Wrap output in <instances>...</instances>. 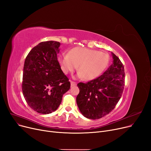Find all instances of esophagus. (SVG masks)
Segmentation results:
<instances>
[{
    "label": "esophagus",
    "instance_id": "obj_1",
    "mask_svg": "<svg viewBox=\"0 0 151 151\" xmlns=\"http://www.w3.org/2000/svg\"><path fill=\"white\" fill-rule=\"evenodd\" d=\"M70 84H71V87L75 86L76 85V82H74V81H70Z\"/></svg>",
    "mask_w": 151,
    "mask_h": 151
}]
</instances>
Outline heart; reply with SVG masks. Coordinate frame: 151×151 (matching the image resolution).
I'll list each match as a JSON object with an SVG mask.
<instances>
[{
    "mask_svg": "<svg viewBox=\"0 0 151 151\" xmlns=\"http://www.w3.org/2000/svg\"><path fill=\"white\" fill-rule=\"evenodd\" d=\"M63 72H73L78 67V76L89 81L98 77L107 67L109 56L106 53L85 47H76L68 54H62L59 58Z\"/></svg>",
    "mask_w": 151,
    "mask_h": 151,
    "instance_id": "heart-1",
    "label": "heart"
}]
</instances>
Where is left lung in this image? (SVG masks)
<instances>
[{
  "label": "left lung",
  "instance_id": "1",
  "mask_svg": "<svg viewBox=\"0 0 151 151\" xmlns=\"http://www.w3.org/2000/svg\"><path fill=\"white\" fill-rule=\"evenodd\" d=\"M113 63L104 74L86 83H80L76 103L81 114L90 119H98L109 114L119 101L125 85L124 67L111 52Z\"/></svg>",
  "mask_w": 151,
  "mask_h": 151
}]
</instances>
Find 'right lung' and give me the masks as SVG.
Segmentation results:
<instances>
[{
	"label": "right lung",
	"instance_id": "1",
	"mask_svg": "<svg viewBox=\"0 0 151 151\" xmlns=\"http://www.w3.org/2000/svg\"><path fill=\"white\" fill-rule=\"evenodd\" d=\"M60 43H40L29 52L23 68L22 90L28 105L38 113L56 110L62 96L70 88L68 78L58 60Z\"/></svg>",
	"mask_w": 151,
	"mask_h": 151
}]
</instances>
